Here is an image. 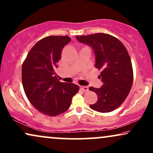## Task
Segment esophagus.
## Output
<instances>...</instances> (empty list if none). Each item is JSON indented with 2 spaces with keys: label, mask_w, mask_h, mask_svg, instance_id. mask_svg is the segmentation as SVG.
<instances>
[{
  "label": "esophagus",
  "mask_w": 153,
  "mask_h": 153,
  "mask_svg": "<svg viewBox=\"0 0 153 153\" xmlns=\"http://www.w3.org/2000/svg\"><path fill=\"white\" fill-rule=\"evenodd\" d=\"M80 88H81V90H82L83 91H84V92H86V91H88V86H80Z\"/></svg>",
  "instance_id": "1"
}]
</instances>
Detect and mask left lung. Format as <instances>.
<instances>
[{"label":"left lung","instance_id":"1","mask_svg":"<svg viewBox=\"0 0 153 153\" xmlns=\"http://www.w3.org/2000/svg\"><path fill=\"white\" fill-rule=\"evenodd\" d=\"M77 41L94 50L96 68L100 69V88L90 87L98 96V101L90 105L92 110L110 112L124 102L133 84V69L126 48L117 38L103 33L76 36Z\"/></svg>","mask_w":153,"mask_h":153}]
</instances>
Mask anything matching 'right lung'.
I'll use <instances>...</instances> for the list:
<instances>
[{
	"instance_id": "obj_1",
	"label": "right lung",
	"mask_w": 153,
	"mask_h": 153,
	"mask_svg": "<svg viewBox=\"0 0 153 153\" xmlns=\"http://www.w3.org/2000/svg\"><path fill=\"white\" fill-rule=\"evenodd\" d=\"M68 36L43 38L29 51L22 68L23 88L33 106L43 114L56 116L66 112L79 87L57 80L55 69Z\"/></svg>"
}]
</instances>
